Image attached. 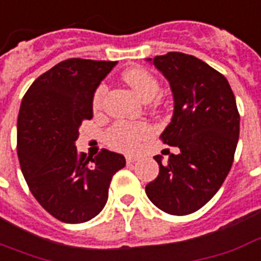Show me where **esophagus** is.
I'll return each instance as SVG.
<instances>
[{"label": "esophagus", "instance_id": "1", "mask_svg": "<svg viewBox=\"0 0 261 261\" xmlns=\"http://www.w3.org/2000/svg\"><path fill=\"white\" fill-rule=\"evenodd\" d=\"M137 160H138V158H136V156H127V158H125V162H127V165L136 163Z\"/></svg>", "mask_w": 261, "mask_h": 261}]
</instances>
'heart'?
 <instances>
[{
  "label": "heart",
  "mask_w": 261,
  "mask_h": 261,
  "mask_svg": "<svg viewBox=\"0 0 261 261\" xmlns=\"http://www.w3.org/2000/svg\"><path fill=\"white\" fill-rule=\"evenodd\" d=\"M124 82L136 91V94L144 101H150L159 94L160 86L150 71L142 67H134L124 71L123 74ZM106 86L101 83L96 87L92 94V109L99 111L103 103V98L106 94ZM152 136V127L145 121H116L106 130L105 142L116 150L121 152H133L136 150L142 141Z\"/></svg>",
  "instance_id": "1"
}]
</instances>
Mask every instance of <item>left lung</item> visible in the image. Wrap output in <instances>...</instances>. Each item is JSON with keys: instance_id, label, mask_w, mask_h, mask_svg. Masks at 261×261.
I'll list each match as a JSON object with an SVG mask.
<instances>
[{"instance_id": "1", "label": "left lung", "mask_w": 261, "mask_h": 261, "mask_svg": "<svg viewBox=\"0 0 261 261\" xmlns=\"http://www.w3.org/2000/svg\"><path fill=\"white\" fill-rule=\"evenodd\" d=\"M150 61V59H149ZM170 82L174 115L160 136L178 146L167 163L155 156L159 174L145 187L150 202L173 216L199 210L228 175L239 137V112L227 79L207 63L182 52L153 58Z\"/></svg>"}]
</instances>
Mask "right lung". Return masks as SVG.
<instances>
[{
	"label": "right lung",
	"mask_w": 261,
	"mask_h": 261,
	"mask_svg": "<svg viewBox=\"0 0 261 261\" xmlns=\"http://www.w3.org/2000/svg\"><path fill=\"white\" fill-rule=\"evenodd\" d=\"M116 62L70 58L37 77L17 116V156L24 179L48 213L63 223H86L108 200L124 156L101 149L77 152L79 127L92 119V94Z\"/></svg>",
	"instance_id": "1"
}]
</instances>
